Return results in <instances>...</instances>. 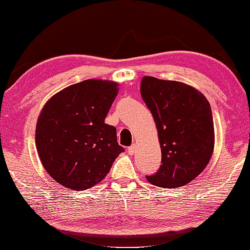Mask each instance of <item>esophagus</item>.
I'll use <instances>...</instances> for the list:
<instances>
[{
    "label": "esophagus",
    "instance_id": "esophagus-1",
    "mask_svg": "<svg viewBox=\"0 0 250 250\" xmlns=\"http://www.w3.org/2000/svg\"><path fill=\"white\" fill-rule=\"evenodd\" d=\"M134 151H136V146H134V145L130 146L129 148H128V153L131 154V156H132V154L134 153Z\"/></svg>",
    "mask_w": 250,
    "mask_h": 250
}]
</instances>
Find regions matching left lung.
I'll return each mask as SVG.
<instances>
[{
    "mask_svg": "<svg viewBox=\"0 0 250 250\" xmlns=\"http://www.w3.org/2000/svg\"><path fill=\"white\" fill-rule=\"evenodd\" d=\"M141 97L158 129L161 165L146 176L153 186L177 188L189 184L208 165L215 145L210 104L186 83L144 77Z\"/></svg>",
    "mask_w": 250,
    "mask_h": 250,
    "instance_id": "8db88e82",
    "label": "left lung"
}]
</instances>
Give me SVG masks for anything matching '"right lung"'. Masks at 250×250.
Listing matches in <instances>:
<instances>
[{
    "mask_svg": "<svg viewBox=\"0 0 250 250\" xmlns=\"http://www.w3.org/2000/svg\"><path fill=\"white\" fill-rule=\"evenodd\" d=\"M118 83L84 80L61 90L43 106L35 145L46 172L63 187L85 190L99 184L125 149L104 119Z\"/></svg>",
    "mask_w": 250,
    "mask_h": 250,
    "instance_id": "add662e5",
    "label": "right lung"
}]
</instances>
